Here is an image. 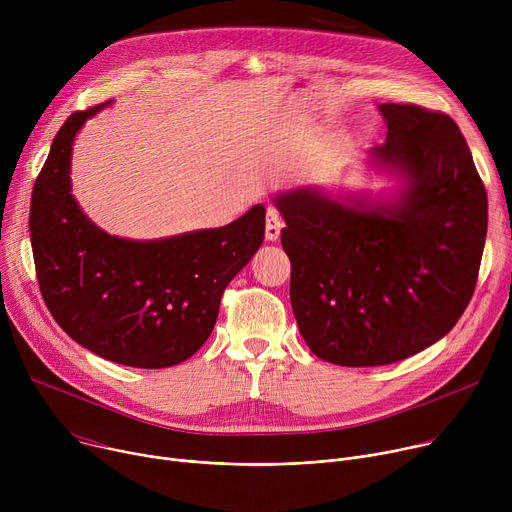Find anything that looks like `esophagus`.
<instances>
[{"instance_id": "34e87169", "label": "esophagus", "mask_w": 512, "mask_h": 512, "mask_svg": "<svg viewBox=\"0 0 512 512\" xmlns=\"http://www.w3.org/2000/svg\"><path fill=\"white\" fill-rule=\"evenodd\" d=\"M282 226H284V222H282V216H280V212H277V208H267V214H265V239L267 241H277L280 239V232H282Z\"/></svg>"}]
</instances>
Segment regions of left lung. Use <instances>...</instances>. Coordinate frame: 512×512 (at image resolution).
I'll list each match as a JSON object with an SVG mask.
<instances>
[{"label": "left lung", "mask_w": 512, "mask_h": 512, "mask_svg": "<svg viewBox=\"0 0 512 512\" xmlns=\"http://www.w3.org/2000/svg\"><path fill=\"white\" fill-rule=\"evenodd\" d=\"M380 112L386 143L369 159L402 179L396 202L343 204L316 188L275 196L300 335L347 367L443 339L474 296L488 228L486 188L453 118L414 104Z\"/></svg>", "instance_id": "left-lung-1"}]
</instances>
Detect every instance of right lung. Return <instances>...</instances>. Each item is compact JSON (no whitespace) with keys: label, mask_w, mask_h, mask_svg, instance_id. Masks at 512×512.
Listing matches in <instances>:
<instances>
[{"label":"right lung","mask_w":512,"mask_h":512,"mask_svg":"<svg viewBox=\"0 0 512 512\" xmlns=\"http://www.w3.org/2000/svg\"><path fill=\"white\" fill-rule=\"evenodd\" d=\"M110 102L73 112L51 145L30 204V241L44 304L79 345L114 363L159 369L210 337L224 288L257 253L265 208L157 241L110 237L71 194L79 128Z\"/></svg>","instance_id":"1"}]
</instances>
